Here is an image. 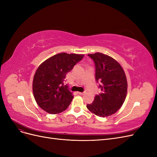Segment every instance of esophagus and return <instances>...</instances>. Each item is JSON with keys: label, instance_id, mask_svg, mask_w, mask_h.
<instances>
[{"label": "esophagus", "instance_id": "obj_1", "mask_svg": "<svg viewBox=\"0 0 157 157\" xmlns=\"http://www.w3.org/2000/svg\"><path fill=\"white\" fill-rule=\"evenodd\" d=\"M86 93V92H77V94H79V95H84V94H85Z\"/></svg>", "mask_w": 157, "mask_h": 157}]
</instances>
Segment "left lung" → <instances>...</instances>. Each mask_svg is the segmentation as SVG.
<instances>
[{
  "label": "left lung",
  "instance_id": "8db88e82",
  "mask_svg": "<svg viewBox=\"0 0 157 157\" xmlns=\"http://www.w3.org/2000/svg\"><path fill=\"white\" fill-rule=\"evenodd\" d=\"M95 63L96 80L101 92L86 107L95 115L105 117L115 113L124 102L127 94L126 77L121 65L115 59L102 53L88 54Z\"/></svg>",
  "mask_w": 157,
  "mask_h": 157
}]
</instances>
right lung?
Instances as JSON below:
<instances>
[{
  "mask_svg": "<svg viewBox=\"0 0 157 157\" xmlns=\"http://www.w3.org/2000/svg\"><path fill=\"white\" fill-rule=\"evenodd\" d=\"M84 55L60 53L42 63L33 77V96L39 106L50 114H58L68 107L73 98L63 82L65 75Z\"/></svg>",
  "mask_w": 157,
  "mask_h": 157,
  "instance_id": "right-lung-1",
  "label": "right lung"
}]
</instances>
